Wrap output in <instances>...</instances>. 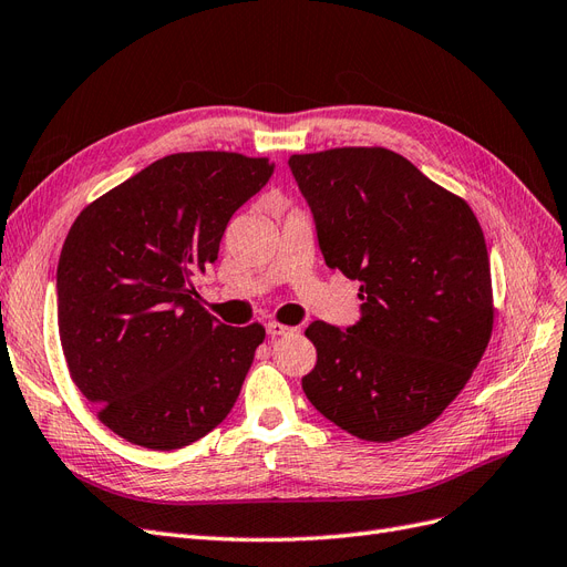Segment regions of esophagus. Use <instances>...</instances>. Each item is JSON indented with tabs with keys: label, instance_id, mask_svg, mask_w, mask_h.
<instances>
[{
	"label": "esophagus",
	"instance_id": "34e87169",
	"mask_svg": "<svg viewBox=\"0 0 567 567\" xmlns=\"http://www.w3.org/2000/svg\"><path fill=\"white\" fill-rule=\"evenodd\" d=\"M266 332L270 334V337H285V334H291V332H297L295 327H287V324H280V322H276V320H270L268 324H266Z\"/></svg>",
	"mask_w": 567,
	"mask_h": 567
}]
</instances>
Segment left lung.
Returning <instances> with one entry per match:
<instances>
[{
	"label": "left lung",
	"mask_w": 567,
	"mask_h": 567,
	"mask_svg": "<svg viewBox=\"0 0 567 567\" xmlns=\"http://www.w3.org/2000/svg\"><path fill=\"white\" fill-rule=\"evenodd\" d=\"M330 268L360 282V318L308 324L318 362L301 379L313 408L362 441L429 426L460 395L492 334L478 218L386 148L291 155Z\"/></svg>",
	"instance_id": "8db88e82"
}]
</instances>
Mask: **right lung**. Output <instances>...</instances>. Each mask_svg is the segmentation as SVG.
Segmentation results:
<instances>
[{"instance_id": "add662e5", "label": "right lung", "mask_w": 567, "mask_h": 567, "mask_svg": "<svg viewBox=\"0 0 567 567\" xmlns=\"http://www.w3.org/2000/svg\"><path fill=\"white\" fill-rule=\"evenodd\" d=\"M272 169L237 153L167 155L72 224L56 272L61 346L75 386L124 441L178 450L233 410L266 332L209 316L195 278Z\"/></svg>"}]
</instances>
